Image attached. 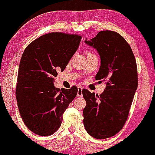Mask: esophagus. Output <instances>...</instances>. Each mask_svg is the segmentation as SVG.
I'll return each instance as SVG.
<instances>
[{
  "mask_svg": "<svg viewBox=\"0 0 155 155\" xmlns=\"http://www.w3.org/2000/svg\"><path fill=\"white\" fill-rule=\"evenodd\" d=\"M77 97H82V88L81 87H78Z\"/></svg>",
  "mask_w": 155,
  "mask_h": 155,
  "instance_id": "1",
  "label": "esophagus"
}]
</instances>
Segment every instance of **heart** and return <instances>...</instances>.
I'll list each match as a JSON object with an SVG mask.
<instances>
[{"instance_id": "b5f03b06", "label": "heart", "mask_w": 155, "mask_h": 155, "mask_svg": "<svg viewBox=\"0 0 155 155\" xmlns=\"http://www.w3.org/2000/svg\"><path fill=\"white\" fill-rule=\"evenodd\" d=\"M88 54H94L93 52H91V51H88V52H87V55H88Z\"/></svg>"}]
</instances>
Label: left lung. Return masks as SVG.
Here are the masks:
<instances>
[{
  "instance_id": "8db88e82",
  "label": "left lung",
  "mask_w": 155,
  "mask_h": 155,
  "mask_svg": "<svg viewBox=\"0 0 155 155\" xmlns=\"http://www.w3.org/2000/svg\"><path fill=\"white\" fill-rule=\"evenodd\" d=\"M85 43L97 50L101 65L95 79L107 87L101 95L82 90L86 101L83 124L91 137L103 140L123 128L138 86L136 58L130 46L118 33L102 31Z\"/></svg>"
}]
</instances>
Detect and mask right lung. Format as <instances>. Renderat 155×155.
<instances>
[{"instance_id":"obj_1","label":"right lung","mask_w":155,"mask_h":155,"mask_svg":"<svg viewBox=\"0 0 155 155\" xmlns=\"http://www.w3.org/2000/svg\"><path fill=\"white\" fill-rule=\"evenodd\" d=\"M81 39L78 34L48 33L31 42L23 52L15 96L25 124L35 134L45 137L55 133L77 94L75 85L61 90L53 82L58 72L66 68Z\"/></svg>"}]
</instances>
